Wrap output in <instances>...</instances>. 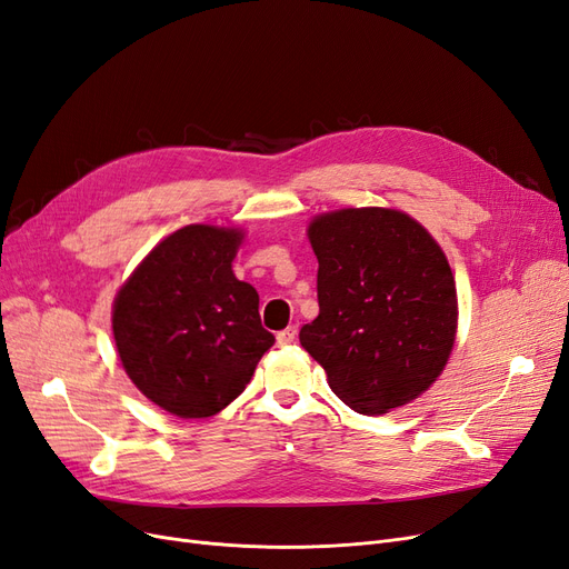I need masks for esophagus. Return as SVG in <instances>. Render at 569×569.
I'll list each match as a JSON object with an SVG mask.
<instances>
[{
  "label": "esophagus",
  "mask_w": 569,
  "mask_h": 569,
  "mask_svg": "<svg viewBox=\"0 0 569 569\" xmlns=\"http://www.w3.org/2000/svg\"><path fill=\"white\" fill-rule=\"evenodd\" d=\"M297 335H299L297 325H291V327H287V329H282V331H278V343H280V346H289V343L297 341Z\"/></svg>",
  "instance_id": "esophagus-1"
}]
</instances>
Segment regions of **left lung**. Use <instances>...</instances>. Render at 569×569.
I'll use <instances>...</instances> for the list:
<instances>
[{
	"instance_id": "8db88e82",
	"label": "left lung",
	"mask_w": 569,
	"mask_h": 569,
	"mask_svg": "<svg viewBox=\"0 0 569 569\" xmlns=\"http://www.w3.org/2000/svg\"><path fill=\"white\" fill-rule=\"evenodd\" d=\"M318 257L320 316L299 331L337 398L386 415L436 383L457 339V287L445 251L405 211L320 213L308 226Z\"/></svg>"
}]
</instances>
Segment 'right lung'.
Segmentation results:
<instances>
[{
    "mask_svg": "<svg viewBox=\"0 0 569 569\" xmlns=\"http://www.w3.org/2000/svg\"><path fill=\"white\" fill-rule=\"evenodd\" d=\"M244 232L186 226L131 272L112 306L122 367L141 393L181 419L228 407L276 337L261 325L259 293L234 278Z\"/></svg>",
    "mask_w": 569,
    "mask_h": 569,
    "instance_id": "1",
    "label": "right lung"
}]
</instances>
